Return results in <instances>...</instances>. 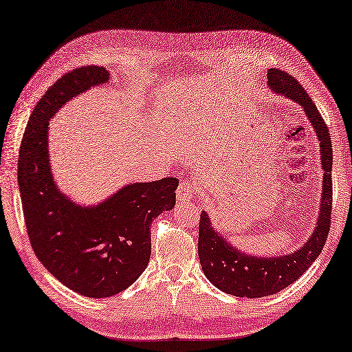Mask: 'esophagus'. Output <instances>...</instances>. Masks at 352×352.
Here are the masks:
<instances>
[{
  "mask_svg": "<svg viewBox=\"0 0 352 352\" xmlns=\"http://www.w3.org/2000/svg\"><path fill=\"white\" fill-rule=\"evenodd\" d=\"M195 194H197V185L194 182L184 181V182L179 184L177 191H176L177 201H181V203L191 201Z\"/></svg>",
  "mask_w": 352,
  "mask_h": 352,
  "instance_id": "1",
  "label": "esophagus"
}]
</instances>
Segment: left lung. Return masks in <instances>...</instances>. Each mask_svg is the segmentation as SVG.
I'll return each instance as SVG.
<instances>
[{
  "label": "left lung",
  "instance_id": "8db88e82",
  "mask_svg": "<svg viewBox=\"0 0 352 352\" xmlns=\"http://www.w3.org/2000/svg\"><path fill=\"white\" fill-rule=\"evenodd\" d=\"M267 83L279 96H285L298 102L314 125L320 142L321 167L324 170L322 195L320 215L312 236L300 250L280 256H254L241 252L219 236L218 231L212 227L208 213L201 212L199 258L206 278L224 293L246 298L276 294L302 276L321 254L331 222L333 151L329 128L311 97L294 77L284 70L270 68L267 72Z\"/></svg>",
  "mask_w": 352,
  "mask_h": 352
}]
</instances>
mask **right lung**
I'll use <instances>...</instances> for the list:
<instances>
[{"instance_id":"right-lung-1","label":"right lung","mask_w":352,"mask_h":352,"mask_svg":"<svg viewBox=\"0 0 352 352\" xmlns=\"http://www.w3.org/2000/svg\"><path fill=\"white\" fill-rule=\"evenodd\" d=\"M109 80L85 65L64 74L34 107L23 133L18 182L25 224L41 264L82 296H115L137 280L151 258V222L175 208L176 177L128 184L97 206H79L56 188L49 164V121L63 104Z\"/></svg>"}]
</instances>
